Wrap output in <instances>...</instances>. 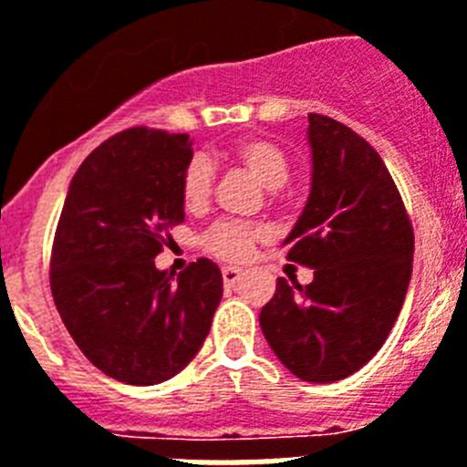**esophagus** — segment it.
<instances>
[{"label": "esophagus", "mask_w": 467, "mask_h": 467, "mask_svg": "<svg viewBox=\"0 0 467 467\" xmlns=\"http://www.w3.org/2000/svg\"><path fill=\"white\" fill-rule=\"evenodd\" d=\"M242 279V270L239 267H223V284L225 286H234Z\"/></svg>", "instance_id": "1"}]
</instances>
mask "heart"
<instances>
[{"label": "heart", "mask_w": 467, "mask_h": 467, "mask_svg": "<svg viewBox=\"0 0 467 467\" xmlns=\"http://www.w3.org/2000/svg\"><path fill=\"white\" fill-rule=\"evenodd\" d=\"M234 161L244 166L263 188L270 190L273 200H277V188H282L291 176V161L282 148L267 138H244L233 148ZM213 190V169L209 160L194 155L185 164L181 176V197L185 209L200 211L209 204ZM267 237V230L254 223L221 221L206 233L204 246L209 254L223 261H244L256 242Z\"/></svg>", "instance_id": "1"}]
</instances>
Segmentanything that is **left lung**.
I'll return each mask as SVG.
<instances>
[{
  "label": "left lung",
  "instance_id": "obj_1",
  "mask_svg": "<svg viewBox=\"0 0 467 467\" xmlns=\"http://www.w3.org/2000/svg\"><path fill=\"white\" fill-rule=\"evenodd\" d=\"M307 121L312 190L284 249L315 279L289 286L279 277L261 329L291 374L334 383L390 336L411 279L413 228L379 152L331 117Z\"/></svg>",
  "mask_w": 467,
  "mask_h": 467
}]
</instances>
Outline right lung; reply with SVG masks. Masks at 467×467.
Returning a JSON list of instances; mask_svg holds the SVG:
<instances>
[{
  "instance_id": "right-lung-1",
  "label": "right lung",
  "mask_w": 467,
  "mask_h": 467,
  "mask_svg": "<svg viewBox=\"0 0 467 467\" xmlns=\"http://www.w3.org/2000/svg\"><path fill=\"white\" fill-rule=\"evenodd\" d=\"M192 138L131 127L72 178L51 246V294L79 350L105 376L155 385L183 371L209 336L223 296L216 263L173 279L157 270L169 230L185 221L181 176Z\"/></svg>"
}]
</instances>
